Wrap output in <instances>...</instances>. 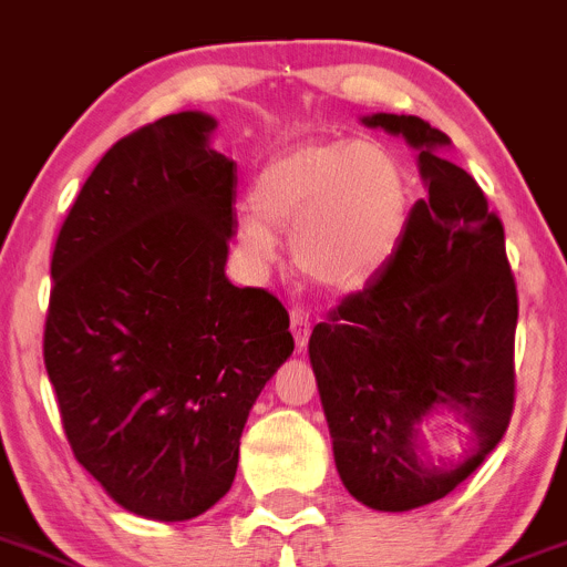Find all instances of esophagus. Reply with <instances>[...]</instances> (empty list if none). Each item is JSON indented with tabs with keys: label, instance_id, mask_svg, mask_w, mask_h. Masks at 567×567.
<instances>
[{
	"label": "esophagus",
	"instance_id": "obj_1",
	"mask_svg": "<svg viewBox=\"0 0 567 567\" xmlns=\"http://www.w3.org/2000/svg\"><path fill=\"white\" fill-rule=\"evenodd\" d=\"M309 333H311V320L303 309H292V337L298 350H303L309 344Z\"/></svg>",
	"mask_w": 567,
	"mask_h": 567
}]
</instances>
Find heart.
Wrapping results in <instances>:
<instances>
[{"instance_id": "heart-1", "label": "heart", "mask_w": 567, "mask_h": 567, "mask_svg": "<svg viewBox=\"0 0 567 567\" xmlns=\"http://www.w3.org/2000/svg\"><path fill=\"white\" fill-rule=\"evenodd\" d=\"M239 247L275 258L272 230H292L295 264L328 292H359L384 272L409 225V181L384 147L317 142L275 155L252 177Z\"/></svg>"}]
</instances>
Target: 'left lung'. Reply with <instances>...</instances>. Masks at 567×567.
<instances>
[{
	"mask_svg": "<svg viewBox=\"0 0 567 567\" xmlns=\"http://www.w3.org/2000/svg\"><path fill=\"white\" fill-rule=\"evenodd\" d=\"M417 150L425 197L384 272L348 295L309 339L311 368L348 493L409 512L460 487L495 449L515 409L517 289L504 225L420 116L361 118ZM451 408L477 440L465 461L422 460L419 425Z\"/></svg>",
	"mask_w": 567,
	"mask_h": 567,
	"instance_id": "obj_1",
	"label": "left lung"
}]
</instances>
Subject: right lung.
I'll use <instances>...</instances> for the list:
<instances>
[{
  "label": "right lung",
  "instance_id": "right-lung-1",
  "mask_svg": "<svg viewBox=\"0 0 567 567\" xmlns=\"http://www.w3.org/2000/svg\"><path fill=\"white\" fill-rule=\"evenodd\" d=\"M208 113L118 138L80 188L52 252L44 364L74 460L153 520L230 489L258 392L292 355L289 315L225 275L236 164Z\"/></svg>",
  "mask_w": 567,
  "mask_h": 567
}]
</instances>
